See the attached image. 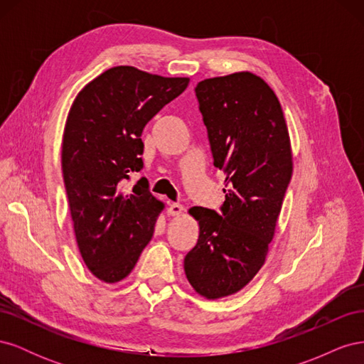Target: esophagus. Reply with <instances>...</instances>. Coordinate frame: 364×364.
I'll return each mask as SVG.
<instances>
[{
  "instance_id": "1",
  "label": "esophagus",
  "mask_w": 364,
  "mask_h": 364,
  "mask_svg": "<svg viewBox=\"0 0 364 364\" xmlns=\"http://www.w3.org/2000/svg\"><path fill=\"white\" fill-rule=\"evenodd\" d=\"M183 205H181V203H170L168 205V209H167V213H168V215H181L182 213H183Z\"/></svg>"
}]
</instances>
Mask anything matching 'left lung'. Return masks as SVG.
I'll list each match as a JSON object with an SVG mask.
<instances>
[{
    "label": "left lung",
    "instance_id": "left-lung-1",
    "mask_svg": "<svg viewBox=\"0 0 364 364\" xmlns=\"http://www.w3.org/2000/svg\"><path fill=\"white\" fill-rule=\"evenodd\" d=\"M214 165L226 174L222 214L193 206L199 240L183 269L206 299L238 293L266 262L293 173L287 123L277 94L240 71L197 83Z\"/></svg>",
    "mask_w": 364,
    "mask_h": 364
}]
</instances>
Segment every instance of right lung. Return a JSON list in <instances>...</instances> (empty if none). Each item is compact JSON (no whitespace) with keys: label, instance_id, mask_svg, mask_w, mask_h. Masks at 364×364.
Here are the masks:
<instances>
[{"label":"right lung","instance_id":"1","mask_svg":"<svg viewBox=\"0 0 364 364\" xmlns=\"http://www.w3.org/2000/svg\"><path fill=\"white\" fill-rule=\"evenodd\" d=\"M188 77H162L135 67L109 68L77 94L62 141V171L77 246L86 267L115 284L134 270L164 209L141 178L142 130L181 95Z\"/></svg>","mask_w":364,"mask_h":364}]
</instances>
